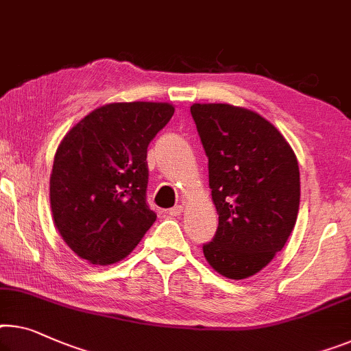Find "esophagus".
Here are the masks:
<instances>
[{
  "label": "esophagus",
  "instance_id": "34e87169",
  "mask_svg": "<svg viewBox=\"0 0 351 351\" xmlns=\"http://www.w3.org/2000/svg\"><path fill=\"white\" fill-rule=\"evenodd\" d=\"M181 213H182V206L181 205H176V206L169 209L170 216H181Z\"/></svg>",
  "mask_w": 351,
  "mask_h": 351
}]
</instances>
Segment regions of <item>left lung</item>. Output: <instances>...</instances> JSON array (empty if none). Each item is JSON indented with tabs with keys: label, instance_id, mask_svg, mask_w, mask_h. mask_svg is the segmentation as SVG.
<instances>
[{
	"label": "left lung",
	"instance_id": "left-lung-1",
	"mask_svg": "<svg viewBox=\"0 0 351 351\" xmlns=\"http://www.w3.org/2000/svg\"><path fill=\"white\" fill-rule=\"evenodd\" d=\"M219 214L203 254L214 271L241 280L282 250L300 209V169L291 146L268 119L230 104H193Z\"/></svg>",
	"mask_w": 351,
	"mask_h": 351
}]
</instances>
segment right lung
<instances>
[{
    "instance_id": "add662e5",
    "label": "right lung",
    "mask_w": 351,
    "mask_h": 351,
    "mask_svg": "<svg viewBox=\"0 0 351 351\" xmlns=\"http://www.w3.org/2000/svg\"><path fill=\"white\" fill-rule=\"evenodd\" d=\"M173 113L167 102L107 104L61 140L50 175L51 216L80 258L117 263L154 223L146 205V153Z\"/></svg>"
}]
</instances>
